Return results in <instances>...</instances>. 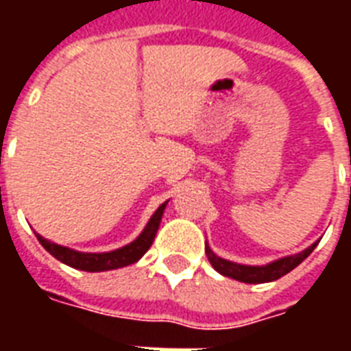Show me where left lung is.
Segmentation results:
<instances>
[{
	"label": "left lung",
	"mask_w": 351,
	"mask_h": 351,
	"mask_svg": "<svg viewBox=\"0 0 351 351\" xmlns=\"http://www.w3.org/2000/svg\"><path fill=\"white\" fill-rule=\"evenodd\" d=\"M316 244H312L310 248H306V250L301 252V254L287 256V258L272 261V263L263 265V267H250V265L231 263L228 259L218 258L208 246H205V252L206 258L213 263L214 269L220 272V274H223V276L235 278L239 280V282H246V284H263V282H272V280L282 278L284 274H287L289 271H293L297 265L308 258L310 254H312V250L316 248Z\"/></svg>",
	"instance_id": "8db88e82"
}]
</instances>
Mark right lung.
<instances>
[{"instance_id": "add662e5", "label": "right lung", "mask_w": 351, "mask_h": 351, "mask_svg": "<svg viewBox=\"0 0 351 351\" xmlns=\"http://www.w3.org/2000/svg\"><path fill=\"white\" fill-rule=\"evenodd\" d=\"M165 205H163L154 213V216L150 218V221L146 223L145 231L133 241L128 246H123L120 250L107 252V254H82V252L71 250V248H65V246H60V244H54L43 239L41 235H37V241L43 244V248L49 252L50 256H54L58 261L69 265L73 269H79V271H88V272H101V271H112V269H120V267H125V265H131L138 261L146 254V250L152 246L154 239H156V233H158V228H160L161 216H163V210H165Z\"/></svg>"}]
</instances>
